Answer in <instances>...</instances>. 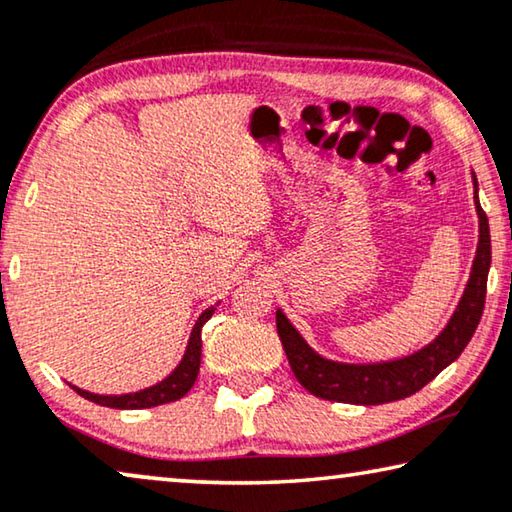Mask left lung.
Wrapping results in <instances>:
<instances>
[{"mask_svg": "<svg viewBox=\"0 0 512 512\" xmlns=\"http://www.w3.org/2000/svg\"><path fill=\"white\" fill-rule=\"evenodd\" d=\"M476 212L478 218H481V223H478L481 225V237H478L474 269L472 275H469L465 294H462L456 314L451 316L449 326L440 332V337L433 344L421 348L415 355L383 364L330 362L321 358V355H316L305 344V339L298 335L296 328L287 321V316L278 310V314H275V326H278L282 348H285L296 380L307 392L326 401L355 405L399 401L431 383L437 373L449 367L465 351V346L474 337V330L483 316L485 291H488V271L492 262L490 225L488 216L481 209V202H478V196Z\"/></svg>", "mask_w": 512, "mask_h": 512, "instance_id": "8db88e82", "label": "left lung"}]
</instances>
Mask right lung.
I'll use <instances>...</instances> for the list:
<instances>
[{
    "label": "right lung",
    "instance_id": "add662e5",
    "mask_svg": "<svg viewBox=\"0 0 512 512\" xmlns=\"http://www.w3.org/2000/svg\"><path fill=\"white\" fill-rule=\"evenodd\" d=\"M216 307H209L200 314V319L193 326L189 346H186V353L182 362L177 364V369L170 373L168 378L161 380V383L152 385L148 389H141V392L134 394H120V396H100V394H91L86 389H79L75 385H70L79 396L93 401L97 405H107V408H118V410H143V408H154V405H164L170 401L182 399V396L189 392L196 383L198 371H200V355H202V326L212 319Z\"/></svg>",
    "mask_w": 512,
    "mask_h": 512
}]
</instances>
